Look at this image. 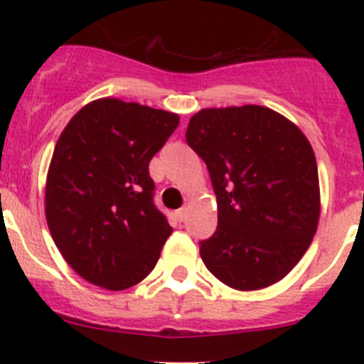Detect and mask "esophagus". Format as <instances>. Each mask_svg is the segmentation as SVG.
<instances>
[{"mask_svg": "<svg viewBox=\"0 0 364 364\" xmlns=\"http://www.w3.org/2000/svg\"><path fill=\"white\" fill-rule=\"evenodd\" d=\"M186 215H188V208H182V210H178V211H176V218H178L180 222L184 220V218H186Z\"/></svg>", "mask_w": 364, "mask_h": 364, "instance_id": "34e87169", "label": "esophagus"}]
</instances>
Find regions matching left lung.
<instances>
[{
    "label": "left lung",
    "instance_id": "left-lung-1",
    "mask_svg": "<svg viewBox=\"0 0 364 364\" xmlns=\"http://www.w3.org/2000/svg\"><path fill=\"white\" fill-rule=\"evenodd\" d=\"M186 140L217 195V231L200 242L205 268L239 291L284 279L319 224V173L308 138L273 109L231 105L195 112Z\"/></svg>",
    "mask_w": 364,
    "mask_h": 364
}]
</instances>
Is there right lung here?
<instances>
[{
    "label": "right lung",
    "mask_w": 364,
    "mask_h": 364,
    "mask_svg": "<svg viewBox=\"0 0 364 364\" xmlns=\"http://www.w3.org/2000/svg\"><path fill=\"white\" fill-rule=\"evenodd\" d=\"M175 112L98 98L65 125L45 182V218L67 264L95 286L127 290L153 272L173 228L153 204L149 162Z\"/></svg>",
    "instance_id": "add662e5"
}]
</instances>
